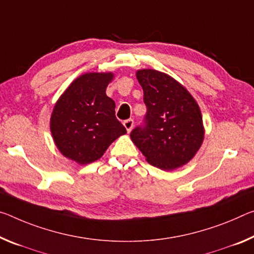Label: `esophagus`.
Here are the masks:
<instances>
[{"label":"esophagus","instance_id":"obj_1","mask_svg":"<svg viewBox=\"0 0 254 254\" xmlns=\"http://www.w3.org/2000/svg\"><path fill=\"white\" fill-rule=\"evenodd\" d=\"M133 124H134V122H133V120H132V119L126 120V121H124V122H123V126L126 127L127 132H130V131L132 130V127H133Z\"/></svg>","mask_w":254,"mask_h":254}]
</instances>
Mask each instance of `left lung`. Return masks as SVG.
Returning <instances> with one entry per match:
<instances>
[{
	"mask_svg": "<svg viewBox=\"0 0 254 254\" xmlns=\"http://www.w3.org/2000/svg\"><path fill=\"white\" fill-rule=\"evenodd\" d=\"M136 79L143 89L147 107L143 124L130 136L149 164L172 171L196 154L203 140L198 104L182 84L156 70H139Z\"/></svg>",
	"mask_w": 254,
	"mask_h": 254,
	"instance_id": "8db88e82",
	"label": "left lung"
}]
</instances>
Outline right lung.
Returning <instances> with one entry per match:
<instances>
[{"instance_id": "add662e5", "label": "right lung", "mask_w": 254, "mask_h": 254, "mask_svg": "<svg viewBox=\"0 0 254 254\" xmlns=\"http://www.w3.org/2000/svg\"><path fill=\"white\" fill-rule=\"evenodd\" d=\"M113 73H86L63 92L51 116L56 147L78 164L99 159L108 146L127 133L115 116V103L106 96Z\"/></svg>"}]
</instances>
